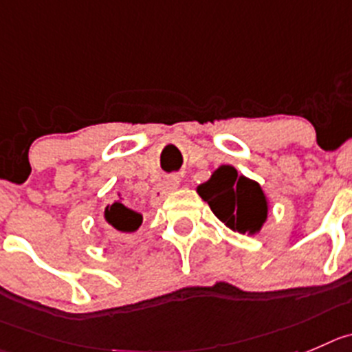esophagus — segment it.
Segmentation results:
<instances>
[{
  "label": "esophagus",
  "mask_w": 352,
  "mask_h": 352,
  "mask_svg": "<svg viewBox=\"0 0 352 352\" xmlns=\"http://www.w3.org/2000/svg\"><path fill=\"white\" fill-rule=\"evenodd\" d=\"M179 183H182V178H179V176H169V178L164 179L162 183H159V185H157V188L153 190V193H152L153 206H157V204L162 202V200L166 199V195H169L170 192H174V190L178 188Z\"/></svg>",
  "instance_id": "1"
}]
</instances>
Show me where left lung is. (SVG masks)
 I'll return each instance as SVG.
<instances>
[{"label": "left lung", "mask_w": 352, "mask_h": 352, "mask_svg": "<svg viewBox=\"0 0 352 352\" xmlns=\"http://www.w3.org/2000/svg\"><path fill=\"white\" fill-rule=\"evenodd\" d=\"M197 193L226 228L242 235H257L270 214L263 186L228 164L217 167L206 183L197 186Z\"/></svg>", "instance_id": "obj_1"}]
</instances>
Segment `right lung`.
Masks as SVG:
<instances>
[{
    "instance_id": "1",
    "label": "right lung",
    "mask_w": 352,
    "mask_h": 352,
    "mask_svg": "<svg viewBox=\"0 0 352 352\" xmlns=\"http://www.w3.org/2000/svg\"><path fill=\"white\" fill-rule=\"evenodd\" d=\"M103 219L109 226H112L120 236L135 233L142 226V214L135 212L128 206H124L122 200H116L113 204L105 207L103 210Z\"/></svg>"
}]
</instances>
